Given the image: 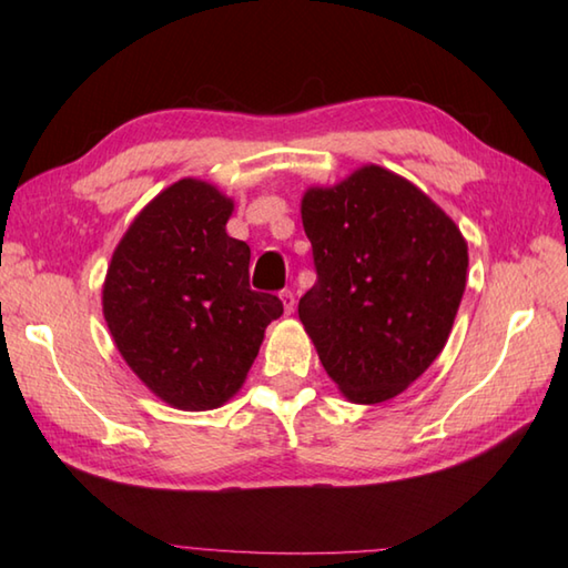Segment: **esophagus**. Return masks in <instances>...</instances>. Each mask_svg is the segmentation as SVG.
<instances>
[{"instance_id": "1", "label": "esophagus", "mask_w": 568, "mask_h": 568, "mask_svg": "<svg viewBox=\"0 0 568 568\" xmlns=\"http://www.w3.org/2000/svg\"><path fill=\"white\" fill-rule=\"evenodd\" d=\"M281 303H283L285 315H293V312H295V295L291 291H283L281 293Z\"/></svg>"}]
</instances>
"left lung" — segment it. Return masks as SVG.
<instances>
[{"label": "left lung", "instance_id": "left-lung-1", "mask_svg": "<svg viewBox=\"0 0 568 568\" xmlns=\"http://www.w3.org/2000/svg\"><path fill=\"white\" fill-rule=\"evenodd\" d=\"M300 214L317 268L300 322L346 400H393L449 339L468 271L462 229L376 163L307 187Z\"/></svg>", "mask_w": 568, "mask_h": 568}]
</instances>
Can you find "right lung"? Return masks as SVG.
<instances>
[{"mask_svg":"<svg viewBox=\"0 0 568 568\" xmlns=\"http://www.w3.org/2000/svg\"><path fill=\"white\" fill-rule=\"evenodd\" d=\"M234 200L183 178L119 241L102 285L106 327L126 366L175 409L222 407L241 390L283 303L248 287L251 248L226 234Z\"/></svg>","mask_w":568,"mask_h":568,"instance_id":"obj_1","label":"right lung"}]
</instances>
